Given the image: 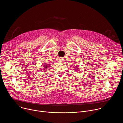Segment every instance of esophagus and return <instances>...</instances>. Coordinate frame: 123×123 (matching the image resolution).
Here are the masks:
<instances>
[{"label": "esophagus", "mask_w": 123, "mask_h": 123, "mask_svg": "<svg viewBox=\"0 0 123 123\" xmlns=\"http://www.w3.org/2000/svg\"><path fill=\"white\" fill-rule=\"evenodd\" d=\"M59 62H60V63H63L64 62V59H63V58H60L59 59Z\"/></svg>", "instance_id": "obj_1"}]
</instances>
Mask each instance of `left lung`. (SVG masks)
<instances>
[{
	"mask_svg": "<svg viewBox=\"0 0 123 123\" xmlns=\"http://www.w3.org/2000/svg\"><path fill=\"white\" fill-rule=\"evenodd\" d=\"M78 69V66H77V67H76V68H75L74 69H75V71H77ZM78 71H79V70H78Z\"/></svg>",
	"mask_w": 123,
	"mask_h": 123,
	"instance_id": "8db88e82",
	"label": "left lung"
}]
</instances>
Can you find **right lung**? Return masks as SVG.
I'll return each instance as SVG.
<instances>
[{"instance_id": "1", "label": "right lung", "mask_w": 123, "mask_h": 123, "mask_svg": "<svg viewBox=\"0 0 123 123\" xmlns=\"http://www.w3.org/2000/svg\"><path fill=\"white\" fill-rule=\"evenodd\" d=\"M42 67H43V68H48V67H49H49H50V65H49V64H46L44 65H43V66ZM43 70H44V69H43L42 70V72L44 71Z\"/></svg>"}]
</instances>
